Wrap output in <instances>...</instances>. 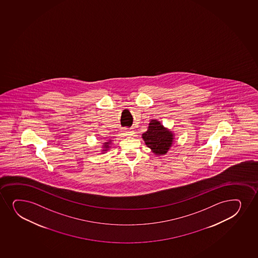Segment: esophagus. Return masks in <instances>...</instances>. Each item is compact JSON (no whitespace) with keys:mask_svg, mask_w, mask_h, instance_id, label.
Masks as SVG:
<instances>
[{"mask_svg":"<svg viewBox=\"0 0 258 258\" xmlns=\"http://www.w3.org/2000/svg\"><path fill=\"white\" fill-rule=\"evenodd\" d=\"M134 134V131L132 130H125L124 131V136L129 137V136H133Z\"/></svg>","mask_w":258,"mask_h":258,"instance_id":"34e87169","label":"esophagus"}]
</instances>
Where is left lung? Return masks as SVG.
<instances>
[{
    "mask_svg": "<svg viewBox=\"0 0 258 258\" xmlns=\"http://www.w3.org/2000/svg\"><path fill=\"white\" fill-rule=\"evenodd\" d=\"M142 137L145 145L157 155L166 154L173 143V134L157 120L151 121Z\"/></svg>",
    "mask_w": 258,
    "mask_h": 258,
    "instance_id": "obj_1",
    "label": "left lung"
}]
</instances>
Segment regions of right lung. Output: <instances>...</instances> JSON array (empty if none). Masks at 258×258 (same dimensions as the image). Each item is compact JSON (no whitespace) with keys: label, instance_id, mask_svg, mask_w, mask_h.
Returning <instances> with one entry per match:
<instances>
[{"label":"right lung","instance_id":"1","mask_svg":"<svg viewBox=\"0 0 258 258\" xmlns=\"http://www.w3.org/2000/svg\"><path fill=\"white\" fill-rule=\"evenodd\" d=\"M109 143H105L104 144V147H105V150H103V151H107V149L109 148Z\"/></svg>","mask_w":258,"mask_h":258}]
</instances>
